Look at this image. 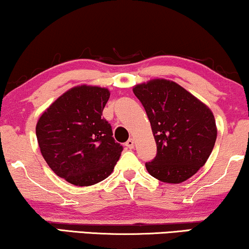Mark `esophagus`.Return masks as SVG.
<instances>
[{
  "label": "esophagus",
  "mask_w": 249,
  "mask_h": 249,
  "mask_svg": "<svg viewBox=\"0 0 249 249\" xmlns=\"http://www.w3.org/2000/svg\"><path fill=\"white\" fill-rule=\"evenodd\" d=\"M125 146H126L127 148H133L134 147V140L132 138H130V139L127 140L126 142H125Z\"/></svg>",
  "instance_id": "34e87169"
}]
</instances>
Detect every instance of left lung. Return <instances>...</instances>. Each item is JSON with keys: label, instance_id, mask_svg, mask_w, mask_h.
<instances>
[{"label": "left lung", "instance_id": "left-lung-1", "mask_svg": "<svg viewBox=\"0 0 249 249\" xmlns=\"http://www.w3.org/2000/svg\"><path fill=\"white\" fill-rule=\"evenodd\" d=\"M151 123L157 155L146 169L167 183H181L204 166L217 139L211 110L173 81L158 79L133 88Z\"/></svg>", "mask_w": 249, "mask_h": 249}]
</instances>
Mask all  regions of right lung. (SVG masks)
<instances>
[{"label":"right lung","instance_id":"add662e5","mask_svg":"<svg viewBox=\"0 0 249 249\" xmlns=\"http://www.w3.org/2000/svg\"><path fill=\"white\" fill-rule=\"evenodd\" d=\"M110 97L106 88L79 86L61 95L41 115L36 134L50 168L74 185L103 181L115 168L123 146L102 117Z\"/></svg>","mask_w":249,"mask_h":249}]
</instances>
